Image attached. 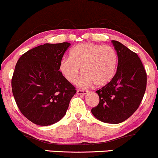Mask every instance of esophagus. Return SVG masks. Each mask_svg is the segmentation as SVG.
Here are the masks:
<instances>
[{
  "instance_id": "obj_1",
  "label": "esophagus",
  "mask_w": 158,
  "mask_h": 158,
  "mask_svg": "<svg viewBox=\"0 0 158 158\" xmlns=\"http://www.w3.org/2000/svg\"><path fill=\"white\" fill-rule=\"evenodd\" d=\"M88 91L86 90H81V89H77V93L78 94H86L88 93Z\"/></svg>"
}]
</instances>
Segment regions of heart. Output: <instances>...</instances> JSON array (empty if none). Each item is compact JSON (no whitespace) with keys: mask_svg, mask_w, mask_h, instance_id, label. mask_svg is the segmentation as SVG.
Returning a JSON list of instances; mask_svg holds the SVG:
<instances>
[{"mask_svg":"<svg viewBox=\"0 0 158 158\" xmlns=\"http://www.w3.org/2000/svg\"><path fill=\"white\" fill-rule=\"evenodd\" d=\"M118 55L112 46L93 43H84L74 46L69 52V58H64L58 65L59 72L66 81L77 82L80 72L83 76L81 84L96 86L108 84L115 75Z\"/></svg>","mask_w":158,"mask_h":158,"instance_id":"b5f03b06","label":"heart"}]
</instances>
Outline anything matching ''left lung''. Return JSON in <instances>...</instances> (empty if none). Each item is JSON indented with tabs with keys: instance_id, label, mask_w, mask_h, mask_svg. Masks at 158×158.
<instances>
[{
	"instance_id": "8db88e82",
	"label": "left lung",
	"mask_w": 158,
	"mask_h": 158,
	"mask_svg": "<svg viewBox=\"0 0 158 158\" xmlns=\"http://www.w3.org/2000/svg\"><path fill=\"white\" fill-rule=\"evenodd\" d=\"M112 42L118 57L117 72L108 84L96 91L100 102L92 113L102 122L117 124L138 109L145 94L147 77L136 53L117 40Z\"/></svg>"
}]
</instances>
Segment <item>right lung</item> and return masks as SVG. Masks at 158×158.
<instances>
[{
    "instance_id": "add662e5",
    "label": "right lung",
    "mask_w": 158,
    "mask_h": 158,
    "mask_svg": "<svg viewBox=\"0 0 158 158\" xmlns=\"http://www.w3.org/2000/svg\"><path fill=\"white\" fill-rule=\"evenodd\" d=\"M71 44H45L18 59L12 78V94L20 112L39 126L57 123L65 115L75 87L59 72L58 65Z\"/></svg>"
}]
</instances>
